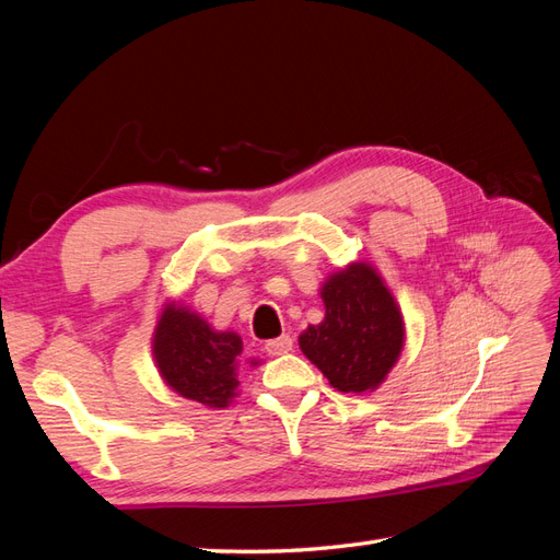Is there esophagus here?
<instances>
[{
	"label": "esophagus",
	"instance_id": "1",
	"mask_svg": "<svg viewBox=\"0 0 560 560\" xmlns=\"http://www.w3.org/2000/svg\"><path fill=\"white\" fill-rule=\"evenodd\" d=\"M290 350H292V338L287 334H282L278 338H270V341L266 343V352L270 354V358H278V354H284Z\"/></svg>",
	"mask_w": 560,
	"mask_h": 560
}]
</instances>
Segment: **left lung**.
Returning <instances> with one entry per match:
<instances>
[{"mask_svg": "<svg viewBox=\"0 0 560 560\" xmlns=\"http://www.w3.org/2000/svg\"><path fill=\"white\" fill-rule=\"evenodd\" d=\"M325 319L299 336L303 354L341 393L378 387L404 346V322L393 294L366 264H350L322 287Z\"/></svg>", "mask_w": 560, "mask_h": 560, "instance_id": "8db88e82", "label": "left lung"}]
</instances>
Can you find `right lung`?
<instances>
[{
  "instance_id": "1",
  "label": "right lung",
  "mask_w": 560,
  "mask_h": 560,
  "mask_svg": "<svg viewBox=\"0 0 560 560\" xmlns=\"http://www.w3.org/2000/svg\"><path fill=\"white\" fill-rule=\"evenodd\" d=\"M154 358L175 393L212 409H224L238 389L243 341L233 331H214L196 313L167 306L156 325ZM254 364V362H252Z\"/></svg>"
}]
</instances>
